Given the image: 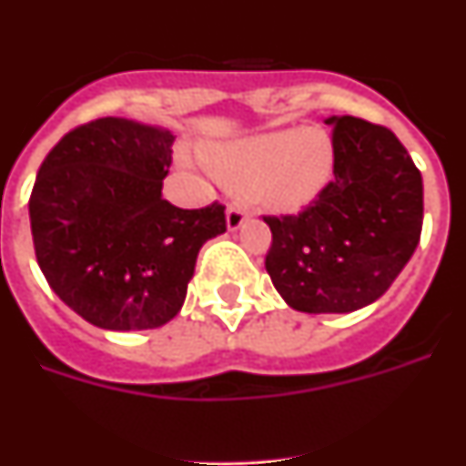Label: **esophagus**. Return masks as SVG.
I'll list each match as a JSON object with an SVG mask.
<instances>
[{
  "label": "esophagus",
  "instance_id": "obj_1",
  "mask_svg": "<svg viewBox=\"0 0 466 466\" xmlns=\"http://www.w3.org/2000/svg\"><path fill=\"white\" fill-rule=\"evenodd\" d=\"M247 219H249V214H247V209L242 208V205H228V209H226V228H228L230 233L240 228Z\"/></svg>",
  "mask_w": 466,
  "mask_h": 466
}]
</instances>
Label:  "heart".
<instances>
[{"instance_id": "heart-1", "label": "heart", "mask_w": 466, "mask_h": 466, "mask_svg": "<svg viewBox=\"0 0 466 466\" xmlns=\"http://www.w3.org/2000/svg\"><path fill=\"white\" fill-rule=\"evenodd\" d=\"M191 167L187 154L179 156ZM205 163L221 182L247 187L257 208L294 214L315 203L331 179L333 142L322 127L273 130L208 147Z\"/></svg>"}]
</instances>
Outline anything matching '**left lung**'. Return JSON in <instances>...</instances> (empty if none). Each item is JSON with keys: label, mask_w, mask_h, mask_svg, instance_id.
Wrapping results in <instances>:
<instances>
[{"label": "left lung", "mask_w": 466, "mask_h": 466, "mask_svg": "<svg viewBox=\"0 0 466 466\" xmlns=\"http://www.w3.org/2000/svg\"><path fill=\"white\" fill-rule=\"evenodd\" d=\"M333 127V182L300 214L266 217L273 287L299 312H355L380 299L422 230V177L397 135L355 116Z\"/></svg>", "instance_id": "1"}]
</instances>
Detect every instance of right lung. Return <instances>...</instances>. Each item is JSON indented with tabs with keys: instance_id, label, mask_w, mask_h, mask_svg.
I'll list each match as a JSON object with an SVG mask.
<instances>
[{
	"instance_id": "1",
	"label": "right lung",
	"mask_w": 466,
	"mask_h": 466,
	"mask_svg": "<svg viewBox=\"0 0 466 466\" xmlns=\"http://www.w3.org/2000/svg\"><path fill=\"white\" fill-rule=\"evenodd\" d=\"M175 135L106 116L65 135L30 198L39 268L86 322L106 331L163 327L182 310L200 247L226 230L221 205L163 200Z\"/></svg>"
}]
</instances>
